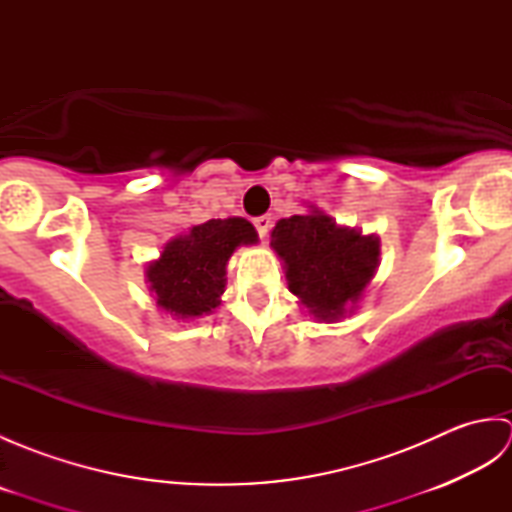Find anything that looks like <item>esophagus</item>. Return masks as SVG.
Listing matches in <instances>:
<instances>
[{
	"label": "esophagus",
	"instance_id": "esophagus-1",
	"mask_svg": "<svg viewBox=\"0 0 512 512\" xmlns=\"http://www.w3.org/2000/svg\"><path fill=\"white\" fill-rule=\"evenodd\" d=\"M253 224H255V228H257L259 237L266 239V237H268V231H270V226H273V220H270V215H259V217H255Z\"/></svg>",
	"mask_w": 512,
	"mask_h": 512
}]
</instances>
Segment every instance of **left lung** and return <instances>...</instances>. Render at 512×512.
Wrapping results in <instances>:
<instances>
[{
  "label": "left lung",
  "instance_id": "8db88e82",
  "mask_svg": "<svg viewBox=\"0 0 512 512\" xmlns=\"http://www.w3.org/2000/svg\"><path fill=\"white\" fill-rule=\"evenodd\" d=\"M270 246L286 270L288 290L314 321L336 323L352 314L380 266V237L336 224L317 204L279 220Z\"/></svg>",
  "mask_w": 512,
  "mask_h": 512
}]
</instances>
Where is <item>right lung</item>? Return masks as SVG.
<instances>
[{"instance_id": "right-lung-1", "label": "right lung", "mask_w": 512, "mask_h": 512, "mask_svg": "<svg viewBox=\"0 0 512 512\" xmlns=\"http://www.w3.org/2000/svg\"><path fill=\"white\" fill-rule=\"evenodd\" d=\"M257 242L255 226L244 217L209 220L171 237L160 257L145 266L158 308L182 321L213 314L226 290L228 259L239 246Z\"/></svg>"}]
</instances>
